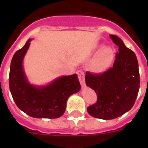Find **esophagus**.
<instances>
[{
    "label": "esophagus",
    "mask_w": 148,
    "mask_h": 148,
    "mask_svg": "<svg viewBox=\"0 0 148 148\" xmlns=\"http://www.w3.org/2000/svg\"><path fill=\"white\" fill-rule=\"evenodd\" d=\"M77 74H78V77L79 80L80 84H81L82 86L84 87L85 86V78H84V73L82 70H79L77 71Z\"/></svg>",
    "instance_id": "esophagus-1"
}]
</instances>
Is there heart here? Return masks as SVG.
<instances>
[{
  "label": "heart",
  "instance_id": "1",
  "mask_svg": "<svg viewBox=\"0 0 148 148\" xmlns=\"http://www.w3.org/2000/svg\"><path fill=\"white\" fill-rule=\"evenodd\" d=\"M95 56L89 63V69L95 73H103L108 70L115 61V49L112 46L98 44L94 48Z\"/></svg>",
  "mask_w": 148,
  "mask_h": 148
}]
</instances>
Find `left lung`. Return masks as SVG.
Segmentation results:
<instances>
[{
  "label": "left lung",
  "instance_id": "left-lung-1",
  "mask_svg": "<svg viewBox=\"0 0 148 148\" xmlns=\"http://www.w3.org/2000/svg\"><path fill=\"white\" fill-rule=\"evenodd\" d=\"M119 46L112 68L101 74L86 72V86L97 95V101L87 107L91 116L102 120L120 117L131 110L140 88V73L136 55L117 36L110 35Z\"/></svg>",
  "mask_w": 148,
  "mask_h": 148
}]
</instances>
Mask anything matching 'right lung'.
Returning <instances> with one entry per match:
<instances>
[{"mask_svg":"<svg viewBox=\"0 0 148 148\" xmlns=\"http://www.w3.org/2000/svg\"><path fill=\"white\" fill-rule=\"evenodd\" d=\"M31 38L15 53L11 60L9 87L17 107L34 118L54 119L63 115L68 98L81 89L77 74L62 76L45 85L30 83L23 68V59Z\"/></svg>","mask_w":148,"mask_h":148,"instance_id":"1","label":"right lung"}]
</instances>
